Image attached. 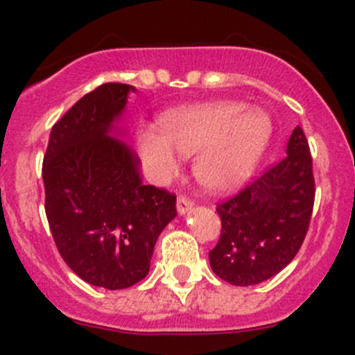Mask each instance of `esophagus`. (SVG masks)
Listing matches in <instances>:
<instances>
[{"mask_svg":"<svg viewBox=\"0 0 355 355\" xmlns=\"http://www.w3.org/2000/svg\"><path fill=\"white\" fill-rule=\"evenodd\" d=\"M192 206H194V204H192L187 198H178V200H177V211L180 216H185V214L191 213Z\"/></svg>","mask_w":355,"mask_h":355,"instance_id":"1","label":"esophagus"}]
</instances>
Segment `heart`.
Wrapping results in <instances>:
<instances>
[{"instance_id": "b5f03b06", "label": "heart", "mask_w": 355, "mask_h": 355, "mask_svg": "<svg viewBox=\"0 0 355 355\" xmlns=\"http://www.w3.org/2000/svg\"><path fill=\"white\" fill-rule=\"evenodd\" d=\"M161 135L144 130L137 144L156 182L178 173L182 157L194 159V175L204 189L225 192L244 184L268 149L273 123L266 111L244 103L220 101L164 118Z\"/></svg>"}]
</instances>
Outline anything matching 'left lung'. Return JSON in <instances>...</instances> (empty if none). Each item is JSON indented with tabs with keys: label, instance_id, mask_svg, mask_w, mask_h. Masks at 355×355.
Returning a JSON list of instances; mask_svg holds the SVG:
<instances>
[{
	"label": "left lung",
	"instance_id": "8db88e82",
	"mask_svg": "<svg viewBox=\"0 0 355 355\" xmlns=\"http://www.w3.org/2000/svg\"><path fill=\"white\" fill-rule=\"evenodd\" d=\"M313 204V159L302 128L295 127L287 156L218 206L221 237L209 252L211 270L237 287L270 280L299 252Z\"/></svg>",
	"mask_w": 355,
	"mask_h": 355
}]
</instances>
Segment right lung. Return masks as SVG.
<instances>
[{
    "label": "right lung",
    "instance_id": "right-lung-1",
    "mask_svg": "<svg viewBox=\"0 0 355 355\" xmlns=\"http://www.w3.org/2000/svg\"><path fill=\"white\" fill-rule=\"evenodd\" d=\"M134 85L103 84L51 128L42 163L46 216L60 254L94 287L128 288L146 278L177 198L142 184L123 127Z\"/></svg>",
    "mask_w": 355,
    "mask_h": 355
}]
</instances>
